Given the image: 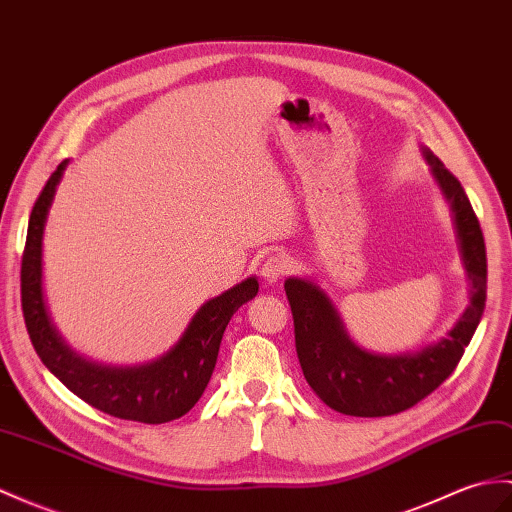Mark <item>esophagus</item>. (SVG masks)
I'll return each instance as SVG.
<instances>
[{
	"label": "esophagus",
	"instance_id": "1",
	"mask_svg": "<svg viewBox=\"0 0 512 512\" xmlns=\"http://www.w3.org/2000/svg\"><path fill=\"white\" fill-rule=\"evenodd\" d=\"M288 268H290L288 259L277 253V255H270L264 259V264H261V268H259V275L264 277L268 283H277L285 275V272H288Z\"/></svg>",
	"mask_w": 512,
	"mask_h": 512
}]
</instances>
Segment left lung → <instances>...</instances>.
<instances>
[{"mask_svg":"<svg viewBox=\"0 0 512 512\" xmlns=\"http://www.w3.org/2000/svg\"><path fill=\"white\" fill-rule=\"evenodd\" d=\"M454 224L469 305L447 336L419 351L373 353L355 344L325 290L312 279L288 277L285 296L294 318L296 355L307 384L331 410L349 417H390L412 408L454 373L480 325L486 303V248L480 222L458 178L421 146Z\"/></svg>","mask_w":512,"mask_h":512,"instance_id":"8db88e82","label":"left lung"}]
</instances>
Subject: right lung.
<instances>
[{"instance_id":"obj_1","label":"right lung","mask_w":512,"mask_h":512,"mask_svg":"<svg viewBox=\"0 0 512 512\" xmlns=\"http://www.w3.org/2000/svg\"><path fill=\"white\" fill-rule=\"evenodd\" d=\"M69 159L58 165L34 202L21 261V307L34 351L61 382L89 406L111 417L139 423H168L196 406L216 368L220 342L231 316L259 292L248 277L200 305L178 338L157 360L133 366L102 364L74 351L58 334L43 296V233L47 213Z\"/></svg>"}]
</instances>
